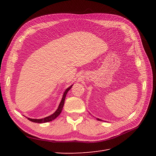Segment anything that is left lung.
Segmentation results:
<instances>
[{"instance_id": "obj_1", "label": "left lung", "mask_w": 156, "mask_h": 156, "mask_svg": "<svg viewBox=\"0 0 156 156\" xmlns=\"http://www.w3.org/2000/svg\"><path fill=\"white\" fill-rule=\"evenodd\" d=\"M97 120H100H100H101V119H97ZM101 121H102V120H101Z\"/></svg>"}]
</instances>
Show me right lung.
I'll return each mask as SVG.
<instances>
[{
  "label": "right lung",
  "mask_w": 156,
  "mask_h": 156,
  "mask_svg": "<svg viewBox=\"0 0 156 156\" xmlns=\"http://www.w3.org/2000/svg\"><path fill=\"white\" fill-rule=\"evenodd\" d=\"M72 86L73 85L70 86L69 88H68L66 90V91L64 92V93L63 94L62 100H61V101L60 103V105H59V106L57 108V110H56L53 115H50L48 117L44 118V119H29V118L27 117V119L29 120L31 122H36V123H45V122H50V121H52V120H53L54 119H55L61 113V111H62V108H63V106H64V101H65L66 96V94H67L68 92L71 89V88L72 87Z\"/></svg>",
  "instance_id": "1"
}]
</instances>
